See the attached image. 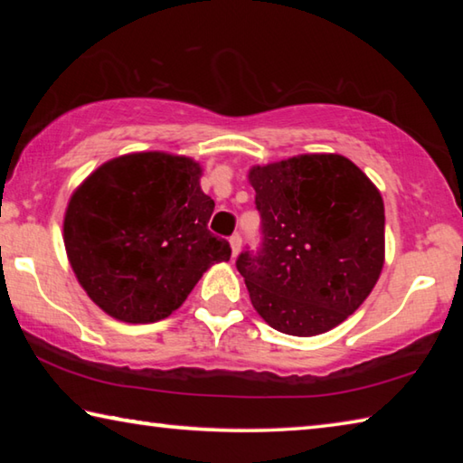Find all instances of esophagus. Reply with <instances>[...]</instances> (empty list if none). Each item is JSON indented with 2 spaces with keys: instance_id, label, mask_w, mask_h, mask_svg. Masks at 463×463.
Wrapping results in <instances>:
<instances>
[{
  "instance_id": "34e87169",
  "label": "esophagus",
  "mask_w": 463,
  "mask_h": 463,
  "mask_svg": "<svg viewBox=\"0 0 463 463\" xmlns=\"http://www.w3.org/2000/svg\"><path fill=\"white\" fill-rule=\"evenodd\" d=\"M241 234L237 232V234H232V237L229 239V242H231V249H232V257H237V253L241 250Z\"/></svg>"
}]
</instances>
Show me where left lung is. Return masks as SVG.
<instances>
[{
  "mask_svg": "<svg viewBox=\"0 0 463 463\" xmlns=\"http://www.w3.org/2000/svg\"><path fill=\"white\" fill-rule=\"evenodd\" d=\"M261 242L237 269L279 333L315 336L362 307L383 265V202L341 155H300L249 171Z\"/></svg>",
  "mask_w": 463,
  "mask_h": 463,
  "instance_id": "8db88e82",
  "label": "left lung"
}]
</instances>
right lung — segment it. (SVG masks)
<instances>
[{
  "label": "right lung",
  "instance_id": "obj_1",
  "mask_svg": "<svg viewBox=\"0 0 463 463\" xmlns=\"http://www.w3.org/2000/svg\"><path fill=\"white\" fill-rule=\"evenodd\" d=\"M187 156L135 153L112 159L69 200L65 249L98 307L124 323H155L182 307L210 265L231 260L208 231L214 200Z\"/></svg>",
  "mask_w": 463,
  "mask_h": 463
}]
</instances>
